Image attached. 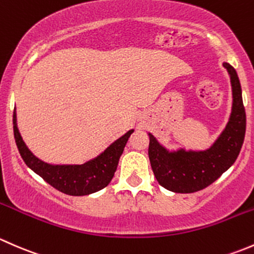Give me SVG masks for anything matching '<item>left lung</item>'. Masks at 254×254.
Returning <instances> with one entry per match:
<instances>
[{
    "label": "left lung",
    "instance_id": "1",
    "mask_svg": "<svg viewBox=\"0 0 254 254\" xmlns=\"http://www.w3.org/2000/svg\"><path fill=\"white\" fill-rule=\"evenodd\" d=\"M232 87V109L229 122L218 139L205 150H167L149 134V160L159 185L176 193H193L213 184L236 161L244 144L246 111L239 75L224 62Z\"/></svg>",
    "mask_w": 254,
    "mask_h": 254
}]
</instances>
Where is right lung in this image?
<instances>
[{"label":"right lung","instance_id":"right-lung-1","mask_svg":"<svg viewBox=\"0 0 254 254\" xmlns=\"http://www.w3.org/2000/svg\"><path fill=\"white\" fill-rule=\"evenodd\" d=\"M13 132L20 156L35 174L60 192L68 195H87L103 190L111 182L124 153L128 138L134 130H128L100 155L82 165H52L36 158L25 145L17 126V114L13 112Z\"/></svg>","mask_w":254,"mask_h":254}]
</instances>
